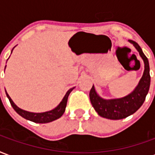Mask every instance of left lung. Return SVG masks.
Here are the masks:
<instances>
[{
    "instance_id": "obj_1",
    "label": "left lung",
    "mask_w": 155,
    "mask_h": 155,
    "mask_svg": "<svg viewBox=\"0 0 155 155\" xmlns=\"http://www.w3.org/2000/svg\"><path fill=\"white\" fill-rule=\"evenodd\" d=\"M129 42L135 46L142 59L144 60L145 62L144 74L135 90L124 98L110 99V100L104 99L97 94V93L95 92L94 87L93 85L92 89H90L89 92L90 102L98 115L105 118L111 119V120H119V119L126 118L128 116L135 113L145 102V97L149 92V89L150 85V66H149L148 58L143 53L140 47L137 42L133 40H129Z\"/></svg>"
}]
</instances>
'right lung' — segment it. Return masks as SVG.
I'll list each match as a JSON object with an SVG mask.
<instances>
[{
  "mask_svg": "<svg viewBox=\"0 0 155 155\" xmlns=\"http://www.w3.org/2000/svg\"><path fill=\"white\" fill-rule=\"evenodd\" d=\"M73 89H74V88L69 89L67 93L66 94V95H65V97L63 98L62 101L61 102L60 104L56 108L51 110V111H49V112H45V113H29V112H27V111H25V110L20 109L19 107H18L15 104H14V102L10 98V97L9 96L7 93H6V91H5V93H6V96H7L9 100H10L11 106L13 107L15 111L19 115L21 116L22 117L27 119V120H29L31 121L36 122V123H48V122H51V121H55L57 119L60 118L63 115V113H65V110H66L69 94H70V93L71 92Z\"/></svg>",
  "mask_w": 155,
  "mask_h": 155,
  "instance_id": "1",
  "label": "right lung"
}]
</instances>
